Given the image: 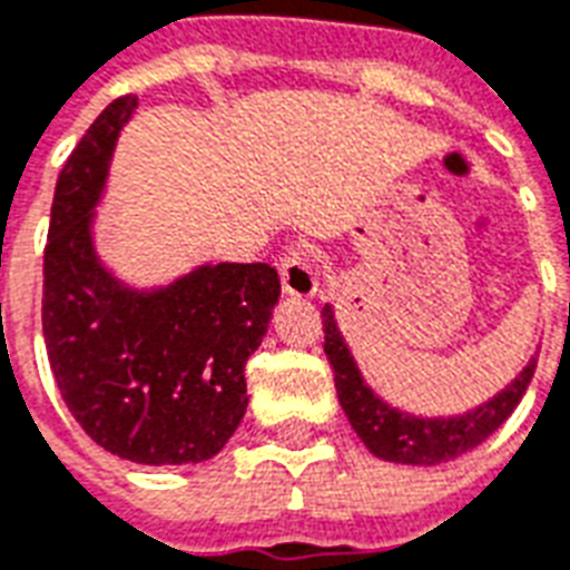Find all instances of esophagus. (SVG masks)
<instances>
[{
    "mask_svg": "<svg viewBox=\"0 0 570 570\" xmlns=\"http://www.w3.org/2000/svg\"><path fill=\"white\" fill-rule=\"evenodd\" d=\"M281 286H284L286 295H295V298L316 295L314 266L302 250H289V254L281 256Z\"/></svg>",
    "mask_w": 570,
    "mask_h": 570,
    "instance_id": "34e87169",
    "label": "esophagus"
}]
</instances>
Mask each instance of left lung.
I'll list each match as a JSON object with an SVG mask.
<instances>
[{"instance_id":"left-lung-1","label":"left lung","mask_w":570,"mask_h":570,"mask_svg":"<svg viewBox=\"0 0 570 570\" xmlns=\"http://www.w3.org/2000/svg\"><path fill=\"white\" fill-rule=\"evenodd\" d=\"M325 323V355L334 371V389L341 401L346 419L362 442L389 463H406V466H436L445 460H454L466 451L478 449L497 433L505 419L514 412L520 397L527 394L532 373H535L538 353L529 358L523 371L508 382L505 389L497 391L493 397L478 403L472 410L458 415H415L401 406H391L380 394L367 385L362 367L355 362L350 343L343 337L334 304L323 307Z\"/></svg>"}]
</instances>
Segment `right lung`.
<instances>
[{"label":"right lung","instance_id":"add662e5","mask_svg":"<svg viewBox=\"0 0 570 570\" xmlns=\"http://www.w3.org/2000/svg\"><path fill=\"white\" fill-rule=\"evenodd\" d=\"M134 110V95L116 98L59 173L43 250V343L62 401L104 451L185 466L215 458L245 419V364L266 337L281 277L266 263H199L140 286L104 263L95 208Z\"/></svg>","mask_w":570,"mask_h":570}]
</instances>
